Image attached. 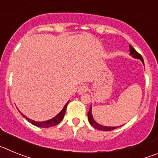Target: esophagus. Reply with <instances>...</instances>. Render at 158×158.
<instances>
[{"label": "esophagus", "mask_w": 158, "mask_h": 158, "mask_svg": "<svg viewBox=\"0 0 158 158\" xmlns=\"http://www.w3.org/2000/svg\"><path fill=\"white\" fill-rule=\"evenodd\" d=\"M88 89H89V88H88L87 85H81L78 88L77 93L79 94H84V93H85L88 91Z\"/></svg>", "instance_id": "34e87169"}]
</instances>
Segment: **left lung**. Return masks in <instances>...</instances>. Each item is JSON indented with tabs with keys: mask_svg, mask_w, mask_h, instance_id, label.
I'll return each instance as SVG.
<instances>
[{
	"mask_svg": "<svg viewBox=\"0 0 158 158\" xmlns=\"http://www.w3.org/2000/svg\"><path fill=\"white\" fill-rule=\"evenodd\" d=\"M129 47H130V52H131V55H132L134 58H138V59H140L141 61H142V62L144 63V61H143V58H142V55H141L139 53L137 52L136 50H135L134 47H131V45L129 46ZM91 109H92V107H90V109H89V112H88V119H89V123L91 124L93 127L96 128V129H98V130H100V131H112V130H114L116 128V127H104V126H102V125H100L99 123H96V121L93 119V115H92V110Z\"/></svg>",
	"mask_w": 158,
	"mask_h": 158,
	"instance_id": "left-lung-1",
	"label": "left lung"
}]
</instances>
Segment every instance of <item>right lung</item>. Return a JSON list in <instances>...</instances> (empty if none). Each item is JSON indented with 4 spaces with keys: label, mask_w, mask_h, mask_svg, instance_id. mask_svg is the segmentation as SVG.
<instances>
[{
    "label": "right lung",
    "mask_w": 158,
    "mask_h": 158,
    "mask_svg": "<svg viewBox=\"0 0 158 158\" xmlns=\"http://www.w3.org/2000/svg\"><path fill=\"white\" fill-rule=\"evenodd\" d=\"M68 104H69V101L67 102L66 104H65V105L64 106L63 109L60 111L56 116L54 117V118H51V119H50V120L44 121V122H36V121L31 120V119L28 118L27 117H26L24 115H23L22 113H21V115H23V116L24 117V118H26L28 122H30L31 123L35 125V126L40 127H45V128L51 127L56 126L57 124L60 123V122L62 120V118H64V115H65V111H66V107H67V105H68Z\"/></svg>",
    "instance_id": "1"
}]
</instances>
